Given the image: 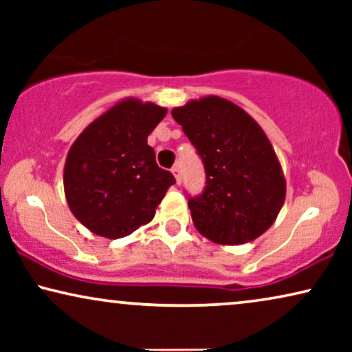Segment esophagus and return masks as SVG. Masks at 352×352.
<instances>
[{
  "label": "esophagus",
  "mask_w": 352,
  "mask_h": 352,
  "mask_svg": "<svg viewBox=\"0 0 352 352\" xmlns=\"http://www.w3.org/2000/svg\"><path fill=\"white\" fill-rule=\"evenodd\" d=\"M171 173H173V175H175L177 184H181V179H182V175H181V168L177 166V165H176V166H173V168H171Z\"/></svg>",
  "instance_id": "1"
}]
</instances>
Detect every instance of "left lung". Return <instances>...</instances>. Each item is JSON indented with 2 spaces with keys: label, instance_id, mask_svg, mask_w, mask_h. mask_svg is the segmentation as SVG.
<instances>
[{
  "label": "left lung",
  "instance_id": "1",
  "mask_svg": "<svg viewBox=\"0 0 352 352\" xmlns=\"http://www.w3.org/2000/svg\"><path fill=\"white\" fill-rule=\"evenodd\" d=\"M171 115L205 165L204 194L189 199L197 230L219 245H243L266 232L285 201L287 182L263 128L219 96L189 100Z\"/></svg>",
  "mask_w": 352,
  "mask_h": 352
}]
</instances>
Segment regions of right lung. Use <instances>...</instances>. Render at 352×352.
I'll return each mask as SVG.
<instances>
[{"label": "right lung", "mask_w": 352, "mask_h": 352, "mask_svg": "<svg viewBox=\"0 0 352 352\" xmlns=\"http://www.w3.org/2000/svg\"><path fill=\"white\" fill-rule=\"evenodd\" d=\"M166 109L126 98L86 126L72 144L64 166L69 208L91 232L105 239L129 235L151 223L176 182L158 168L147 136Z\"/></svg>", "instance_id": "obj_1"}]
</instances>
